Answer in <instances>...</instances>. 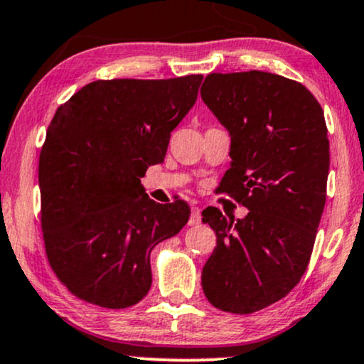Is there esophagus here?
Returning <instances> with one entry per match:
<instances>
[{
	"label": "esophagus",
	"instance_id": "34e87169",
	"mask_svg": "<svg viewBox=\"0 0 364 364\" xmlns=\"http://www.w3.org/2000/svg\"><path fill=\"white\" fill-rule=\"evenodd\" d=\"M201 222V210L200 207H191V217L188 224L190 225H198Z\"/></svg>",
	"mask_w": 364,
	"mask_h": 364
}]
</instances>
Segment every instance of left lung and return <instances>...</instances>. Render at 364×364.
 Here are the masks:
<instances>
[{"label":"left lung","mask_w":364,"mask_h":364,"mask_svg":"<svg viewBox=\"0 0 364 364\" xmlns=\"http://www.w3.org/2000/svg\"><path fill=\"white\" fill-rule=\"evenodd\" d=\"M201 100L230 134V168L218 191L249 212L203 210L217 246L201 271L210 304L252 314L287 296L304 277L326 205L329 139L322 107L278 74L213 73Z\"/></svg>","instance_id":"obj_1"}]
</instances>
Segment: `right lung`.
<instances>
[{
  "instance_id": "obj_1",
  "label": "right lung",
  "mask_w": 364,
  "mask_h": 364,
  "mask_svg": "<svg viewBox=\"0 0 364 364\" xmlns=\"http://www.w3.org/2000/svg\"><path fill=\"white\" fill-rule=\"evenodd\" d=\"M201 80L95 81L57 108L38 161L41 222L50 268L77 299L127 309L147 295L151 251L190 207L156 203L140 178L164 161Z\"/></svg>"
}]
</instances>
